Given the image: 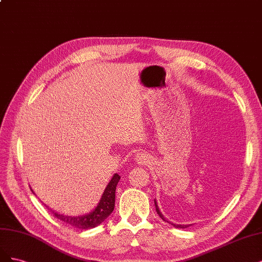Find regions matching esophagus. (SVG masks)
<instances>
[{
    "label": "esophagus",
    "mask_w": 262,
    "mask_h": 262,
    "mask_svg": "<svg viewBox=\"0 0 262 262\" xmlns=\"http://www.w3.org/2000/svg\"><path fill=\"white\" fill-rule=\"evenodd\" d=\"M135 160H136V162L139 165H143V164H147L150 161V155L147 154L146 151H140L135 157Z\"/></svg>",
    "instance_id": "34e87169"
}]
</instances>
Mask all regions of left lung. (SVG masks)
<instances>
[{"label": "left lung", "mask_w": 262, "mask_h": 262, "mask_svg": "<svg viewBox=\"0 0 262 262\" xmlns=\"http://www.w3.org/2000/svg\"><path fill=\"white\" fill-rule=\"evenodd\" d=\"M155 206H156V211H157V213L160 215V217L162 219V220L164 221V222H167V223H170L171 225H173L174 227H176V229H186V227H188L189 225L187 224V225H183V224H175V223H172V222H170L168 220H166V217L161 213V211H160V209H159V206H158V204H157V201H156V199H155Z\"/></svg>", "instance_id": "left-lung-1"}]
</instances>
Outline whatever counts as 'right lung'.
Here are the masks:
<instances>
[{
	"label": "right lung",
	"instance_id": "add662e5",
	"mask_svg": "<svg viewBox=\"0 0 262 262\" xmlns=\"http://www.w3.org/2000/svg\"><path fill=\"white\" fill-rule=\"evenodd\" d=\"M121 180V176L115 173L111 181L108 182L106 187L101 196L100 201L98 202L97 207L91 211V212L83 214V215H66L58 213L56 211L50 209L51 213L67 224H70L78 230H89L94 229L99 224L102 223L105 219L113 212L114 206H115V189L117 186V183ZM32 190V189H31ZM33 192V191H32Z\"/></svg>",
	"mask_w": 262,
	"mask_h": 262
}]
</instances>
